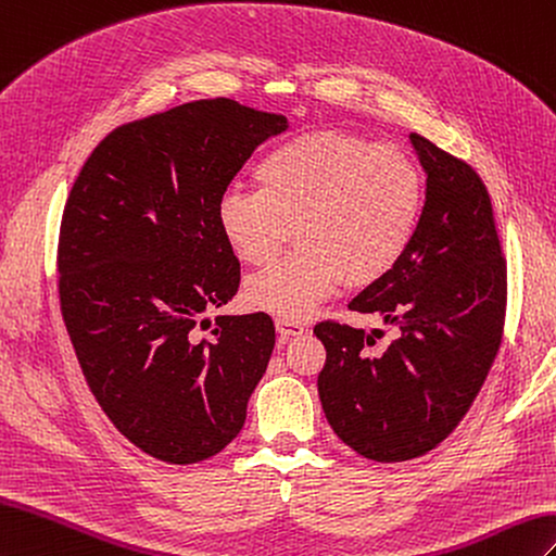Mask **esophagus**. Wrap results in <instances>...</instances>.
<instances>
[{"label":"esophagus","mask_w":556,"mask_h":556,"mask_svg":"<svg viewBox=\"0 0 556 556\" xmlns=\"http://www.w3.org/2000/svg\"><path fill=\"white\" fill-rule=\"evenodd\" d=\"M277 331H279V341L287 343L289 339L293 337H301V333L305 331V325L299 319H289V317H277Z\"/></svg>","instance_id":"34e87169"}]
</instances>
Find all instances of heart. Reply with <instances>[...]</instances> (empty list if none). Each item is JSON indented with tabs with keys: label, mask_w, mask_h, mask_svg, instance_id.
Returning <instances> with one entry per match:
<instances>
[{
	"label": "heart",
	"mask_w": 556,
	"mask_h": 556,
	"mask_svg": "<svg viewBox=\"0 0 556 556\" xmlns=\"http://www.w3.org/2000/svg\"><path fill=\"white\" fill-rule=\"evenodd\" d=\"M261 189L229 187L215 223L229 251L265 265L287 243L299 249L243 283L253 309L303 319L343 283L367 287L403 261L424 215L426 179L405 149L313 130L281 141L257 163Z\"/></svg>",
	"instance_id": "b5f03b06"
}]
</instances>
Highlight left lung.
I'll return each mask as SVG.
<instances>
[{
  "label": "left lung",
  "mask_w": 556,
  "mask_h": 556,
  "mask_svg": "<svg viewBox=\"0 0 556 556\" xmlns=\"http://www.w3.org/2000/svg\"><path fill=\"white\" fill-rule=\"evenodd\" d=\"M409 144L426 173L417 237L389 275L348 305L381 315L397 339L369 353L377 341L365 329L315 327L327 348L321 409L333 433L374 462L421 457L457 429L505 327L507 263L483 179L421 135H409Z\"/></svg>",
  "instance_id": "left-lung-1"
}]
</instances>
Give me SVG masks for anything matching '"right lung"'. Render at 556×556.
<instances>
[{
    "label": "right lung",
    "mask_w": 556,
    "mask_h": 556,
    "mask_svg": "<svg viewBox=\"0 0 556 556\" xmlns=\"http://www.w3.org/2000/svg\"><path fill=\"white\" fill-rule=\"evenodd\" d=\"M287 115L201 99L115 127L83 165L59 237V299L89 391L127 441L167 464L239 435L275 348L265 313H203L239 289L215 203Z\"/></svg>",
    "instance_id": "right-lung-1"
}]
</instances>
